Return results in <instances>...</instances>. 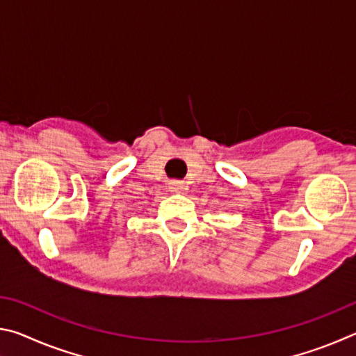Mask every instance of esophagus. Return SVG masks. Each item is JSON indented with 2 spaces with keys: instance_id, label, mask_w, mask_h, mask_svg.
I'll list each match as a JSON object with an SVG mask.
<instances>
[{
  "instance_id": "obj_1",
  "label": "esophagus",
  "mask_w": 356,
  "mask_h": 356,
  "mask_svg": "<svg viewBox=\"0 0 356 356\" xmlns=\"http://www.w3.org/2000/svg\"><path fill=\"white\" fill-rule=\"evenodd\" d=\"M168 188H170V191L172 193H180L185 188V185L184 182H180V180H171V182L168 184Z\"/></svg>"
}]
</instances>
